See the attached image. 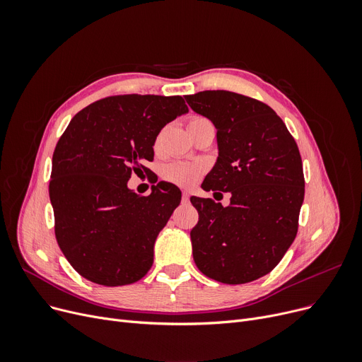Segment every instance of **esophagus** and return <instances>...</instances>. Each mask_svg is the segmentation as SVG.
Instances as JSON below:
<instances>
[{"label":"esophagus","mask_w":362,"mask_h":362,"mask_svg":"<svg viewBox=\"0 0 362 362\" xmlns=\"http://www.w3.org/2000/svg\"><path fill=\"white\" fill-rule=\"evenodd\" d=\"M189 197H191V194H189V191H183V194H182V201L186 202V201L189 199Z\"/></svg>","instance_id":"esophagus-1"}]
</instances>
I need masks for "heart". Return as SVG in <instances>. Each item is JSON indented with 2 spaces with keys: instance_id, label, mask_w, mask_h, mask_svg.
<instances>
[{
  "instance_id": "heart-1",
  "label": "heart",
  "mask_w": 362,
  "mask_h": 362,
  "mask_svg": "<svg viewBox=\"0 0 362 362\" xmlns=\"http://www.w3.org/2000/svg\"><path fill=\"white\" fill-rule=\"evenodd\" d=\"M205 120L202 117H194L189 124L197 123ZM201 165L195 164V163H186V161H175L170 163L164 167L163 170V176L164 179H167L171 183H176L180 186H189L192 185L199 176H201Z\"/></svg>"
}]
</instances>
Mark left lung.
<instances>
[{
	"label": "left lung",
	"mask_w": 362,
	"mask_h": 362,
	"mask_svg": "<svg viewBox=\"0 0 362 362\" xmlns=\"http://www.w3.org/2000/svg\"><path fill=\"white\" fill-rule=\"evenodd\" d=\"M217 129L218 158L204 191L230 192L223 206L192 197L197 267L206 277L242 284L269 274L296 238L305 194L302 160L286 124L267 104L230 90L186 95Z\"/></svg>",
	"instance_id": "obj_1"
}]
</instances>
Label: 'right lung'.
<instances>
[{
    "mask_svg": "<svg viewBox=\"0 0 362 362\" xmlns=\"http://www.w3.org/2000/svg\"><path fill=\"white\" fill-rule=\"evenodd\" d=\"M187 111L179 95L107 97L76 114L57 142L49 180L55 238L82 277L124 286L149 272L156 239L182 192L158 182L139 197L127 180L148 170L161 129Z\"/></svg>",
    "mask_w": 362,
    "mask_h": 362,
    "instance_id": "right-lung-1",
    "label": "right lung"
}]
</instances>
